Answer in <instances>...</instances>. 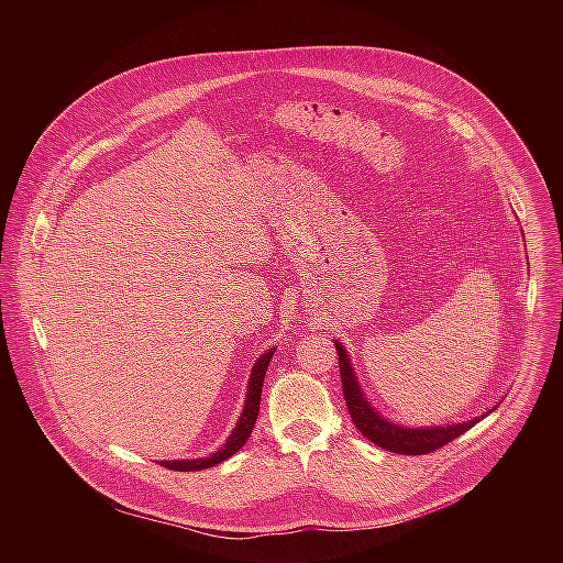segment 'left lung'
<instances>
[{"label": "left lung", "instance_id": "1", "mask_svg": "<svg viewBox=\"0 0 563 563\" xmlns=\"http://www.w3.org/2000/svg\"><path fill=\"white\" fill-rule=\"evenodd\" d=\"M338 351V366H340V379H342V393L344 401L349 407L353 424L360 429L364 438H368L373 444L399 453V455H427L444 444L453 442L462 433H466L471 427H475L482 418L460 422V424H449V427H433V429H405L399 424H393L384 418L377 416V411L371 409L368 401H364L360 386L355 382V375L351 371L346 351L342 349L340 342H335Z\"/></svg>", "mask_w": 563, "mask_h": 563}]
</instances>
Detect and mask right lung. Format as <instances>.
<instances>
[{"mask_svg":"<svg viewBox=\"0 0 563 563\" xmlns=\"http://www.w3.org/2000/svg\"><path fill=\"white\" fill-rule=\"evenodd\" d=\"M273 357V349L266 351L253 366L251 371V379H249V390H246V401L242 409L241 420L236 424V429L232 431V435L228 438V442L223 444V449H219L217 453H212L206 460H184V462H161V466L168 471H177V473H192V471H203V468H212L221 462H225L228 457H232L236 451H241L244 442L249 440L253 424L257 420V411H260V397H262V384H264V375L268 368V362Z\"/></svg>","mask_w":563,"mask_h":563,"instance_id":"1","label":"right lung"}]
</instances>
